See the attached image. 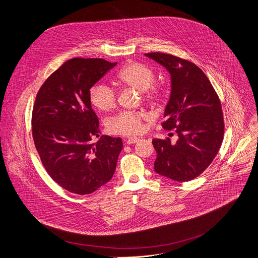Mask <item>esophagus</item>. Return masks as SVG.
I'll use <instances>...</instances> for the list:
<instances>
[{
  "mask_svg": "<svg viewBox=\"0 0 258 258\" xmlns=\"http://www.w3.org/2000/svg\"><path fill=\"white\" fill-rule=\"evenodd\" d=\"M138 141H140L139 138H130L126 140V144H135L137 143Z\"/></svg>",
  "mask_w": 258,
  "mask_h": 258,
  "instance_id": "1",
  "label": "esophagus"
}]
</instances>
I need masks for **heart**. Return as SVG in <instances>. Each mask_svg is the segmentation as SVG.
Instances as JSON below:
<instances>
[{
    "label": "heart",
    "mask_w": 258,
    "mask_h": 258,
    "mask_svg": "<svg viewBox=\"0 0 258 258\" xmlns=\"http://www.w3.org/2000/svg\"><path fill=\"white\" fill-rule=\"evenodd\" d=\"M117 80L120 84L142 92L146 101H156L160 98L157 87L151 86L155 81V75L151 68L143 63L131 62L118 73ZM90 100L100 111L108 112L115 108L117 96L115 91L104 83L96 84L90 91ZM145 114L139 111H122L108 122V130L115 135L135 136L143 132Z\"/></svg>",
    "instance_id": "1"
}]
</instances>
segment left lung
I'll return each mask as SVG.
<instances>
[{"mask_svg": "<svg viewBox=\"0 0 258 258\" xmlns=\"http://www.w3.org/2000/svg\"><path fill=\"white\" fill-rule=\"evenodd\" d=\"M170 73L171 92L162 127L174 130L177 141L154 139L157 173L176 181L201 174L223 143L225 124L222 104L205 73L194 63L164 53L145 54Z\"/></svg>", "mask_w": 258, "mask_h": 258, "instance_id": "8db88e82", "label": "left lung"}]
</instances>
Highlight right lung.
Masks as SVG:
<instances>
[{
    "label": "right lung",
    "mask_w": 258,
    "mask_h": 258,
    "mask_svg": "<svg viewBox=\"0 0 258 258\" xmlns=\"http://www.w3.org/2000/svg\"><path fill=\"white\" fill-rule=\"evenodd\" d=\"M115 65L99 58H72L36 94L31 116L35 149L52 179L70 193L91 194L115 171L122 141L100 136L90 100L91 88Z\"/></svg>",
    "instance_id": "obj_1"
}]
</instances>
